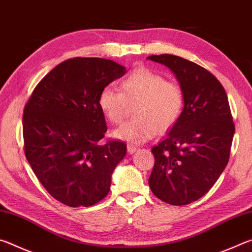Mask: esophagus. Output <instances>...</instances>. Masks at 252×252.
<instances>
[{
  "label": "esophagus",
  "instance_id": "1",
  "mask_svg": "<svg viewBox=\"0 0 252 252\" xmlns=\"http://www.w3.org/2000/svg\"><path fill=\"white\" fill-rule=\"evenodd\" d=\"M126 149H127V152H129V153H133V152H135L136 150H138V147L132 146V144H127Z\"/></svg>",
  "mask_w": 252,
  "mask_h": 252
}]
</instances>
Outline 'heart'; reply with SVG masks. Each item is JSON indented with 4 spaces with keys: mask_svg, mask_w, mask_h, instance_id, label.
<instances>
[{
    "mask_svg": "<svg viewBox=\"0 0 252 252\" xmlns=\"http://www.w3.org/2000/svg\"><path fill=\"white\" fill-rule=\"evenodd\" d=\"M135 119L114 131V136L130 143H143L157 131H167L181 117L185 94L180 84L148 67H136L120 83V92L104 87L97 105L113 125L125 121L130 106L135 105Z\"/></svg>",
    "mask_w": 252,
    "mask_h": 252,
    "instance_id": "1",
    "label": "heart"
}]
</instances>
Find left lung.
Segmentation results:
<instances>
[{"instance_id": "obj_1", "label": "left lung", "mask_w": 252, "mask_h": 252, "mask_svg": "<svg viewBox=\"0 0 252 252\" xmlns=\"http://www.w3.org/2000/svg\"><path fill=\"white\" fill-rule=\"evenodd\" d=\"M176 74L185 94L181 117L152 148L150 189L162 201L185 206L203 197L227 167L234 123L222 84L207 69L172 54L151 55Z\"/></svg>"}]
</instances>
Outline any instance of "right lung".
I'll list each match as a JSON object with an SVG mask.
<instances>
[{
    "mask_svg": "<svg viewBox=\"0 0 252 252\" xmlns=\"http://www.w3.org/2000/svg\"><path fill=\"white\" fill-rule=\"evenodd\" d=\"M126 73L101 58H73L42 79L23 112L24 153L45 190L69 207H90L110 191L111 174L126 144L104 138L100 91Z\"/></svg>",
    "mask_w": 252,
    "mask_h": 252,
    "instance_id": "1",
    "label": "right lung"
}]
</instances>
